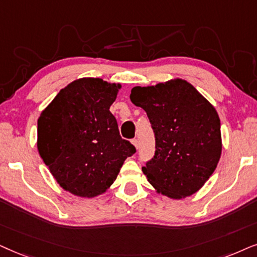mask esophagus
<instances>
[{
    "label": "esophagus",
    "mask_w": 257,
    "mask_h": 257,
    "mask_svg": "<svg viewBox=\"0 0 257 257\" xmlns=\"http://www.w3.org/2000/svg\"><path fill=\"white\" fill-rule=\"evenodd\" d=\"M132 143L135 146L136 149H139V141H138V140L134 139V140H133V141H132Z\"/></svg>",
    "instance_id": "obj_1"
}]
</instances>
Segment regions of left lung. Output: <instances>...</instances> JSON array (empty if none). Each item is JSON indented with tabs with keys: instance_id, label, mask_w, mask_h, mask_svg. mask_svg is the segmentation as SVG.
Segmentation results:
<instances>
[{
	"instance_id": "8db88e82",
	"label": "left lung",
	"mask_w": 257,
	"mask_h": 257,
	"mask_svg": "<svg viewBox=\"0 0 257 257\" xmlns=\"http://www.w3.org/2000/svg\"><path fill=\"white\" fill-rule=\"evenodd\" d=\"M131 100L145 109L155 134V155L142 167L149 183L174 200L196 193L221 157L216 109L181 78L134 87Z\"/></svg>"
}]
</instances>
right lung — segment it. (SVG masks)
I'll return each instance as SVG.
<instances>
[{"mask_svg":"<svg viewBox=\"0 0 257 257\" xmlns=\"http://www.w3.org/2000/svg\"><path fill=\"white\" fill-rule=\"evenodd\" d=\"M121 84L84 77L61 89L37 119V149L64 190L95 197L114 183L136 153L119 136L109 108Z\"/></svg>","mask_w":257,"mask_h":257,"instance_id":"add662e5","label":"right lung"}]
</instances>
